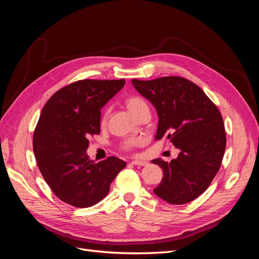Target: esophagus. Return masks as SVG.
<instances>
[{
    "mask_svg": "<svg viewBox=\"0 0 259 259\" xmlns=\"http://www.w3.org/2000/svg\"><path fill=\"white\" fill-rule=\"evenodd\" d=\"M133 165H137V166H146L148 162L147 161H143V160H134L132 161Z\"/></svg>",
    "mask_w": 259,
    "mask_h": 259,
    "instance_id": "esophagus-1",
    "label": "esophagus"
}]
</instances>
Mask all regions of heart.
Segmentation results:
<instances>
[{
  "mask_svg": "<svg viewBox=\"0 0 259 259\" xmlns=\"http://www.w3.org/2000/svg\"><path fill=\"white\" fill-rule=\"evenodd\" d=\"M126 106L128 108V110L134 114L135 116H137L140 112H142L144 109L148 108V105L146 101L140 98V97H131L126 100ZM106 117H104V122H105ZM142 144V139H138V138H131L127 139L126 142H124L123 144V148L126 149V150H130V149H133L134 147H137Z\"/></svg>",
  "mask_w": 259,
  "mask_h": 259,
  "instance_id": "1",
  "label": "heart"
}]
</instances>
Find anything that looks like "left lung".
Wrapping results in <instances>:
<instances>
[{
    "label": "left lung",
    "mask_w": 259,
    "mask_h": 259,
    "mask_svg": "<svg viewBox=\"0 0 259 259\" xmlns=\"http://www.w3.org/2000/svg\"><path fill=\"white\" fill-rule=\"evenodd\" d=\"M132 84L158 113L155 139L167 137L180 150L169 163L152 160L164 175L154 194L170 204L193 201L207 189L222 165L226 133L221 112L198 85L184 77L134 79Z\"/></svg>",
    "instance_id": "obj_1"
}]
</instances>
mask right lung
<instances>
[{"instance_id": "obj_1", "label": "right lung", "mask_w": 259, "mask_h": 259, "mask_svg": "<svg viewBox=\"0 0 259 259\" xmlns=\"http://www.w3.org/2000/svg\"><path fill=\"white\" fill-rule=\"evenodd\" d=\"M124 85V79L77 81L55 93L42 109L33 134L35 160L53 192L70 205H95L126 166L115 156L95 163L86 153L88 138L100 133L101 108Z\"/></svg>"}]
</instances>
